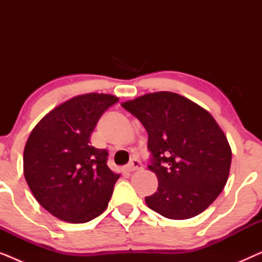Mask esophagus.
Here are the masks:
<instances>
[{
    "label": "esophagus",
    "instance_id": "obj_1",
    "mask_svg": "<svg viewBox=\"0 0 262 262\" xmlns=\"http://www.w3.org/2000/svg\"><path fill=\"white\" fill-rule=\"evenodd\" d=\"M142 168H143V166H142L141 161H138V160H132L131 162L127 164L125 169H126L127 171H135V170L142 169Z\"/></svg>",
    "mask_w": 262,
    "mask_h": 262
}]
</instances>
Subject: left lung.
I'll list each match as a JSON object with an SVG mask.
<instances>
[{"mask_svg":"<svg viewBox=\"0 0 262 262\" xmlns=\"http://www.w3.org/2000/svg\"><path fill=\"white\" fill-rule=\"evenodd\" d=\"M148 132L159 187L145 196L150 209L169 220L198 216L223 191L231 148L209 111L173 92H155L121 103Z\"/></svg>","mask_w":262,"mask_h":262,"instance_id":"obj_1","label":"left lung"}]
</instances>
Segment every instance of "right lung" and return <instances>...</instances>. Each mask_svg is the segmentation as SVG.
<instances>
[{
    "mask_svg": "<svg viewBox=\"0 0 262 262\" xmlns=\"http://www.w3.org/2000/svg\"><path fill=\"white\" fill-rule=\"evenodd\" d=\"M118 100L103 93L74 96L45 114L27 139L25 179L37 202L60 221L87 223L108 206L120 174L107 166L106 150L91 145V136Z\"/></svg>",
    "mask_w": 262,
    "mask_h": 262,
    "instance_id": "add662e5",
    "label": "right lung"
}]
</instances>
